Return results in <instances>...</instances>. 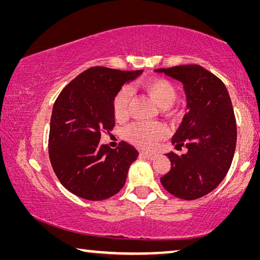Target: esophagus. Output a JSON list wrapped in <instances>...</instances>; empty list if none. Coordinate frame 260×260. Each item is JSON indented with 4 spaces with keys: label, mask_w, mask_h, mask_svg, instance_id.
Returning a JSON list of instances; mask_svg holds the SVG:
<instances>
[{
    "label": "esophagus",
    "mask_w": 260,
    "mask_h": 260,
    "mask_svg": "<svg viewBox=\"0 0 260 260\" xmlns=\"http://www.w3.org/2000/svg\"><path fill=\"white\" fill-rule=\"evenodd\" d=\"M140 156L143 157V158H146V159H148V160H152V159H155V158H156V153H152V152H141Z\"/></svg>",
    "instance_id": "1"
}]
</instances>
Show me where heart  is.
I'll list each match as a JSON object with an SVG mask.
<instances>
[{
  "label": "heart",
  "mask_w": 260,
  "mask_h": 260,
  "mask_svg": "<svg viewBox=\"0 0 260 260\" xmlns=\"http://www.w3.org/2000/svg\"><path fill=\"white\" fill-rule=\"evenodd\" d=\"M141 88L158 108L167 110L178 98L177 88L166 79L152 78L141 83ZM132 100L129 87H121L112 100V111L117 119H125L128 114ZM167 131L161 124H133L124 131L125 139L134 146L142 149H151L166 138Z\"/></svg>",
  "instance_id": "obj_1"
}]
</instances>
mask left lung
I'll use <instances>...</instances> for the list:
<instances>
[{
	"instance_id": "8db88e82",
	"label": "left lung",
	"mask_w": 260,
	"mask_h": 260,
	"mask_svg": "<svg viewBox=\"0 0 260 260\" xmlns=\"http://www.w3.org/2000/svg\"><path fill=\"white\" fill-rule=\"evenodd\" d=\"M155 72L182 82L188 112L172 144L184 155L171 151V170L160 182L178 199L191 201L217 188L230 170L236 147V121L223 82L200 65H179Z\"/></svg>"
}]
</instances>
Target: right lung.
Segmentation results:
<instances>
[{
  "label": "right lung",
  "mask_w": 260,
  "mask_h": 260,
  "mask_svg": "<svg viewBox=\"0 0 260 260\" xmlns=\"http://www.w3.org/2000/svg\"><path fill=\"white\" fill-rule=\"evenodd\" d=\"M142 72L90 68L57 98L50 119L49 158L60 183L74 195L102 201L124 187L139 152L124 141L116 149L101 144V133L114 126V95Z\"/></svg>",
  "instance_id": "right-lung-1"
}]
</instances>
